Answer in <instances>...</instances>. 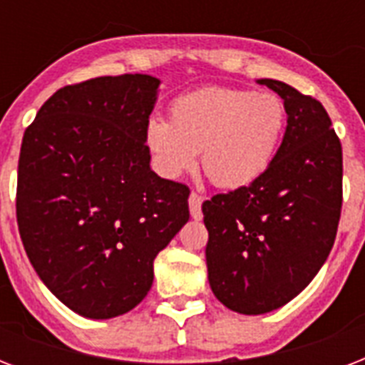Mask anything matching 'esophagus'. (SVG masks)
<instances>
[{
    "label": "esophagus",
    "mask_w": 365,
    "mask_h": 365,
    "mask_svg": "<svg viewBox=\"0 0 365 365\" xmlns=\"http://www.w3.org/2000/svg\"><path fill=\"white\" fill-rule=\"evenodd\" d=\"M202 197L199 193H191L189 195V212H191V217L193 220H200L202 217V210H200V206H202Z\"/></svg>",
    "instance_id": "obj_1"
}]
</instances>
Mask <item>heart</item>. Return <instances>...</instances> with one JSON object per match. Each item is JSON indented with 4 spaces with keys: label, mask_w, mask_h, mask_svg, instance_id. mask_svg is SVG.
Segmentation results:
<instances>
[{
    "label": "heart",
    "mask_w": 365,
    "mask_h": 365,
    "mask_svg": "<svg viewBox=\"0 0 365 365\" xmlns=\"http://www.w3.org/2000/svg\"><path fill=\"white\" fill-rule=\"evenodd\" d=\"M288 123L284 100L272 93L210 87L174 100L170 121L151 117L145 143L166 178L202 170L222 189L246 187L272 165Z\"/></svg>",
    "instance_id": "1"
}]
</instances>
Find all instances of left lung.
I'll use <instances>...</instances> for the list:
<instances>
[{"mask_svg": "<svg viewBox=\"0 0 365 365\" xmlns=\"http://www.w3.org/2000/svg\"><path fill=\"white\" fill-rule=\"evenodd\" d=\"M288 126L259 180L202 202L210 288L240 314L286 305L309 286L335 242L343 205V149L324 106L274 79Z\"/></svg>", "mask_w": 365, "mask_h": 365, "instance_id": "obj_1", "label": "left lung"}]
</instances>
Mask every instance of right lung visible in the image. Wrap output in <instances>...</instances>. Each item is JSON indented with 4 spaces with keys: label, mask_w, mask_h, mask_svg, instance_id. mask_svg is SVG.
I'll return each instance as SVG.
<instances>
[{
    "label": "right lung",
    "mask_w": 365,
    "mask_h": 365,
    "mask_svg": "<svg viewBox=\"0 0 365 365\" xmlns=\"http://www.w3.org/2000/svg\"><path fill=\"white\" fill-rule=\"evenodd\" d=\"M159 79L60 88L24 132L16 222L43 284L87 318L119 317L153 284V259L189 220V187L157 176L145 126Z\"/></svg>",
    "instance_id": "obj_1"
}]
</instances>
